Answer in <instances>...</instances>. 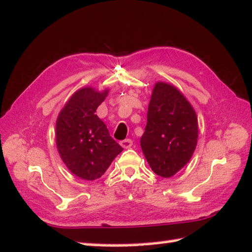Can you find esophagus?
Returning <instances> with one entry per match:
<instances>
[{"mask_svg": "<svg viewBox=\"0 0 252 252\" xmlns=\"http://www.w3.org/2000/svg\"><path fill=\"white\" fill-rule=\"evenodd\" d=\"M120 144H121L123 148L126 149V148H130L131 146H132V140H131V139H125V140H122Z\"/></svg>", "mask_w": 252, "mask_h": 252, "instance_id": "34e87169", "label": "esophagus"}]
</instances>
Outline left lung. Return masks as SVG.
<instances>
[{
  "label": "left lung",
  "instance_id": "8db88e82",
  "mask_svg": "<svg viewBox=\"0 0 252 252\" xmlns=\"http://www.w3.org/2000/svg\"><path fill=\"white\" fill-rule=\"evenodd\" d=\"M198 139L196 112L173 86L157 82L140 138L142 153L152 170L171 178L189 162Z\"/></svg>",
  "mask_w": 252,
  "mask_h": 252
}]
</instances>
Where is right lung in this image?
I'll return each instance as SVG.
<instances>
[{
  "mask_svg": "<svg viewBox=\"0 0 252 252\" xmlns=\"http://www.w3.org/2000/svg\"><path fill=\"white\" fill-rule=\"evenodd\" d=\"M107 95L93 88L73 94L56 121V146L67 168L80 179L102 176L123 148L95 114Z\"/></svg>",
  "mask_w": 252,
  "mask_h": 252,
  "instance_id": "obj_1",
  "label": "right lung"
}]
</instances>
